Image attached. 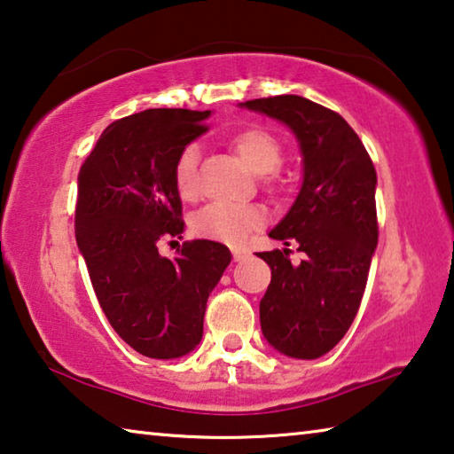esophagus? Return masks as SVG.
I'll return each instance as SVG.
<instances>
[{
	"label": "esophagus",
	"instance_id": "34e87169",
	"mask_svg": "<svg viewBox=\"0 0 454 454\" xmlns=\"http://www.w3.org/2000/svg\"><path fill=\"white\" fill-rule=\"evenodd\" d=\"M232 256H234L236 262H242V260L248 258V252H246L244 248H238V246H234V248H232Z\"/></svg>",
	"mask_w": 454,
	"mask_h": 454
}]
</instances>
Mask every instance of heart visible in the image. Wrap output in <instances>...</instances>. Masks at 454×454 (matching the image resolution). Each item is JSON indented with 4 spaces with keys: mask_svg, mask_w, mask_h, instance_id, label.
<instances>
[{
    "mask_svg": "<svg viewBox=\"0 0 454 454\" xmlns=\"http://www.w3.org/2000/svg\"><path fill=\"white\" fill-rule=\"evenodd\" d=\"M232 148L242 162L258 176H268L282 164V145L278 137L264 128L252 126L232 136ZM174 184L182 198L198 192V148L194 144L180 152L174 164ZM266 210L260 204H212L192 220V230L210 240L238 244L252 230L264 226Z\"/></svg>",
    "mask_w": 454,
    "mask_h": 454,
    "instance_id": "1",
    "label": "heart"
}]
</instances>
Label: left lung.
<instances>
[{
    "label": "left lung",
    "mask_w": 454,
    "mask_h": 454,
    "mask_svg": "<svg viewBox=\"0 0 454 454\" xmlns=\"http://www.w3.org/2000/svg\"><path fill=\"white\" fill-rule=\"evenodd\" d=\"M282 121L302 153V186L270 238L298 242L290 250L260 252L272 280L260 301V326L270 347L312 360L347 334L363 301L379 242L376 170L347 120L302 96H274L240 104Z\"/></svg>",
    "instance_id": "left-lung-1"
}]
</instances>
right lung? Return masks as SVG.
Wrapping results in <instances>:
<instances>
[{"mask_svg":"<svg viewBox=\"0 0 454 454\" xmlns=\"http://www.w3.org/2000/svg\"><path fill=\"white\" fill-rule=\"evenodd\" d=\"M208 116L156 107L121 118L80 168L75 242L106 318L148 358H180L198 347L206 302L232 260L212 240L184 242L174 258L158 252L164 238H182L174 164Z\"/></svg>","mask_w":454,"mask_h":454,"instance_id":"right-lung-1","label":"right lung"}]
</instances>
